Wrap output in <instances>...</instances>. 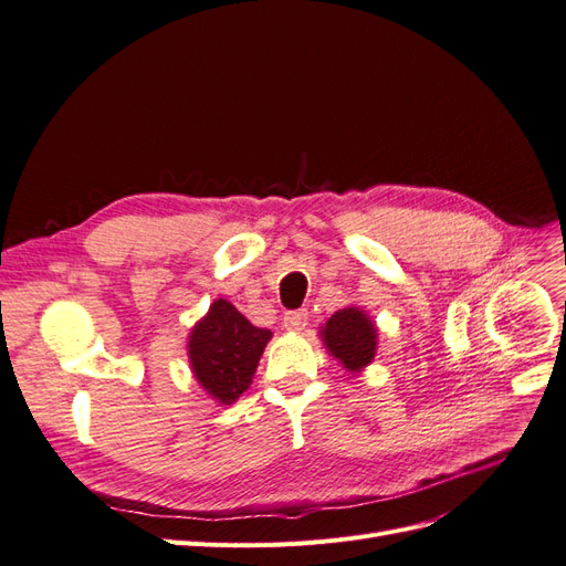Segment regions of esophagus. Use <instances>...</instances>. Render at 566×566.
<instances>
[{"label": "esophagus", "instance_id": "1", "mask_svg": "<svg viewBox=\"0 0 566 566\" xmlns=\"http://www.w3.org/2000/svg\"><path fill=\"white\" fill-rule=\"evenodd\" d=\"M306 321H310V312H306V310L287 312V314L283 316V328L290 331V333H300V331H304Z\"/></svg>", "mask_w": 566, "mask_h": 566}]
</instances>
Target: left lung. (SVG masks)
<instances>
[{"mask_svg":"<svg viewBox=\"0 0 566 566\" xmlns=\"http://www.w3.org/2000/svg\"><path fill=\"white\" fill-rule=\"evenodd\" d=\"M318 335L323 347L352 375L370 366L378 354V323L356 304L345 306L321 323Z\"/></svg>","mask_w":566,"mask_h":566,"instance_id":"1","label":"left lung"}]
</instances>
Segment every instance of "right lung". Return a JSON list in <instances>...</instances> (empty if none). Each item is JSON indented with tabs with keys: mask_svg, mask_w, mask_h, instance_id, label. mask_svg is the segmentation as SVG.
Wrapping results in <instances>:
<instances>
[{
	"mask_svg": "<svg viewBox=\"0 0 566 566\" xmlns=\"http://www.w3.org/2000/svg\"><path fill=\"white\" fill-rule=\"evenodd\" d=\"M271 337V331L256 328L229 300H214L186 342L196 382L214 403H233L252 385Z\"/></svg>",
	"mask_w": 566,
	"mask_h": 566,
	"instance_id": "right-lung-1",
	"label": "right lung"
}]
</instances>
